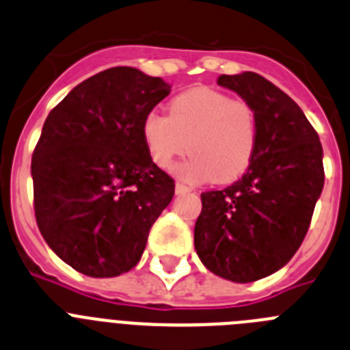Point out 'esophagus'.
Segmentation results:
<instances>
[{
  "mask_svg": "<svg viewBox=\"0 0 350 350\" xmlns=\"http://www.w3.org/2000/svg\"><path fill=\"white\" fill-rule=\"evenodd\" d=\"M190 190H192V188L187 187V185L176 183V193H187V192H190Z\"/></svg>",
  "mask_w": 350,
  "mask_h": 350,
  "instance_id": "esophagus-1",
  "label": "esophagus"
}]
</instances>
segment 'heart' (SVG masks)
<instances>
[{"label": "heart", "instance_id": "1", "mask_svg": "<svg viewBox=\"0 0 350 350\" xmlns=\"http://www.w3.org/2000/svg\"><path fill=\"white\" fill-rule=\"evenodd\" d=\"M257 139L259 120L250 103L211 88L181 93L169 103L167 116L150 112L142 121V141L158 167H171L187 150L192 153L176 167L190 183L239 178L250 167Z\"/></svg>", "mask_w": 350, "mask_h": 350}]
</instances>
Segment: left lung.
<instances>
[{
	"mask_svg": "<svg viewBox=\"0 0 350 350\" xmlns=\"http://www.w3.org/2000/svg\"><path fill=\"white\" fill-rule=\"evenodd\" d=\"M217 83L255 109L259 139L236 183L200 193L193 245L209 271L247 284L278 271L301 247L324 187L322 146L299 105L262 75Z\"/></svg>",
	"mask_w": 350,
	"mask_h": 350,
	"instance_id": "1",
	"label": "left lung"
}]
</instances>
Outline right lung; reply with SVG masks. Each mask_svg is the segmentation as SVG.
Returning <instances> with one entry per match:
<instances>
[{"instance_id": "right-lung-1", "label": "right lung", "mask_w": 350, "mask_h": 350, "mask_svg": "<svg viewBox=\"0 0 350 350\" xmlns=\"http://www.w3.org/2000/svg\"><path fill=\"white\" fill-rule=\"evenodd\" d=\"M169 93L163 79L114 66L49 112L31 158L33 208L49 247L83 275L130 271L172 200L174 179L142 141V121Z\"/></svg>"}]
</instances>
